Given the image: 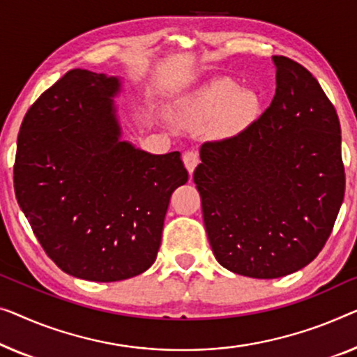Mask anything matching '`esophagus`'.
Masks as SVG:
<instances>
[{
    "label": "esophagus",
    "instance_id": "1",
    "mask_svg": "<svg viewBox=\"0 0 357 357\" xmlns=\"http://www.w3.org/2000/svg\"><path fill=\"white\" fill-rule=\"evenodd\" d=\"M183 162H184L185 169H188L190 176H192L195 167H197V165H199V153L194 152V151L185 152L184 155H183Z\"/></svg>",
    "mask_w": 357,
    "mask_h": 357
}]
</instances>
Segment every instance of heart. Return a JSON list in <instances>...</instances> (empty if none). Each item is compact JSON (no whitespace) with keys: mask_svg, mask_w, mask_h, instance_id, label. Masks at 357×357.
Returning a JSON list of instances; mask_svg holds the SVG:
<instances>
[{"mask_svg":"<svg viewBox=\"0 0 357 357\" xmlns=\"http://www.w3.org/2000/svg\"><path fill=\"white\" fill-rule=\"evenodd\" d=\"M169 112L183 125L199 123L216 116L218 131L221 135H234L257 115L258 98L253 91L241 89L234 79L218 77L181 96Z\"/></svg>","mask_w":357,"mask_h":357,"instance_id":"obj_1","label":"heart"}]
</instances>
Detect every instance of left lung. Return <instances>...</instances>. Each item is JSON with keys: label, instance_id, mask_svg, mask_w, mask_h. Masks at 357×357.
Here are the masks:
<instances>
[{"label": "left lung", "instance_id": "8db88e82", "mask_svg": "<svg viewBox=\"0 0 357 357\" xmlns=\"http://www.w3.org/2000/svg\"><path fill=\"white\" fill-rule=\"evenodd\" d=\"M273 63L268 110L237 136L205 142L194 172L215 258L253 279L310 264L344 197L337 110L305 67L284 56Z\"/></svg>", "mask_w": 357, "mask_h": 357}]
</instances>
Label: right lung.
<instances>
[{
    "mask_svg": "<svg viewBox=\"0 0 357 357\" xmlns=\"http://www.w3.org/2000/svg\"><path fill=\"white\" fill-rule=\"evenodd\" d=\"M120 77L73 68L24 116L14 190L47 257L93 282L153 264L173 190L189 174L179 152L153 155L121 139Z\"/></svg>",
    "mask_w": 357,
    "mask_h": 357,
    "instance_id": "right-lung-1",
    "label": "right lung"
}]
</instances>
